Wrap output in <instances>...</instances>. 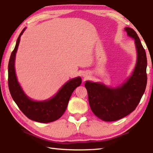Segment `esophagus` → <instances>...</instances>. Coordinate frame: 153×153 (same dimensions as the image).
I'll use <instances>...</instances> for the list:
<instances>
[{
    "mask_svg": "<svg viewBox=\"0 0 153 153\" xmlns=\"http://www.w3.org/2000/svg\"><path fill=\"white\" fill-rule=\"evenodd\" d=\"M83 77H84V78H86V76H85V75H84V76H83Z\"/></svg>",
    "mask_w": 153,
    "mask_h": 153,
    "instance_id": "34e87169",
    "label": "esophagus"
}]
</instances>
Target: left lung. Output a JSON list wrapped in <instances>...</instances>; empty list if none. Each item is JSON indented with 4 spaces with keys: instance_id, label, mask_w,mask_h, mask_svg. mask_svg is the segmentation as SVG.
I'll list each match as a JSON object with an SVG mask.
<instances>
[{
    "instance_id": "obj_1",
    "label": "left lung",
    "mask_w": 153,
    "mask_h": 153,
    "mask_svg": "<svg viewBox=\"0 0 153 153\" xmlns=\"http://www.w3.org/2000/svg\"><path fill=\"white\" fill-rule=\"evenodd\" d=\"M129 37L135 40L137 62L131 76L120 86L109 88L102 83L86 81L90 107L94 115L105 121H114L126 117L135 110L144 94L147 84V59L138 34L126 27Z\"/></svg>"
}]
</instances>
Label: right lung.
Listing matches in <instances>:
<instances>
[{
	"label": "right lung",
	"instance_id": "add662e5",
	"mask_svg": "<svg viewBox=\"0 0 153 153\" xmlns=\"http://www.w3.org/2000/svg\"><path fill=\"white\" fill-rule=\"evenodd\" d=\"M25 28L18 37L16 45L13 51L8 65V84L11 95L19 109L27 118L40 123H49L57 120L65 111L69 98L74 90L82 84L80 77L71 79L65 84L55 96L45 101H34L27 97L17 81L15 71V59L20 37Z\"/></svg>",
	"mask_w": 153,
	"mask_h": 153
}]
</instances>
